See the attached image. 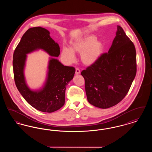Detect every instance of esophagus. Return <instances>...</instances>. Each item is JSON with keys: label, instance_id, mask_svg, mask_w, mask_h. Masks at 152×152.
Masks as SVG:
<instances>
[{"label": "esophagus", "instance_id": "34e87169", "mask_svg": "<svg viewBox=\"0 0 152 152\" xmlns=\"http://www.w3.org/2000/svg\"><path fill=\"white\" fill-rule=\"evenodd\" d=\"M75 73H76V75H78V74L80 73V70L79 68H76V72H75Z\"/></svg>", "mask_w": 152, "mask_h": 152}]
</instances>
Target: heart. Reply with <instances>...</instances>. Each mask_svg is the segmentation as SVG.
<instances>
[{
	"label": "heart",
	"mask_w": 152,
	"mask_h": 152,
	"mask_svg": "<svg viewBox=\"0 0 152 152\" xmlns=\"http://www.w3.org/2000/svg\"><path fill=\"white\" fill-rule=\"evenodd\" d=\"M104 51V44L97 37L89 35L73 42L71 49L63 47L62 56L68 63H72L75 59L74 52L81 54V60L84 64L93 65L101 57Z\"/></svg>",
	"instance_id": "b5f03b06"
}]
</instances>
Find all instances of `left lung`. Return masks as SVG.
<instances>
[{
    "instance_id": "1",
    "label": "left lung",
    "mask_w": 152,
    "mask_h": 152,
    "mask_svg": "<svg viewBox=\"0 0 152 152\" xmlns=\"http://www.w3.org/2000/svg\"><path fill=\"white\" fill-rule=\"evenodd\" d=\"M137 72L134 44L117 26L116 36L108 53L81 74L85 80L88 102L97 108L116 105L128 94Z\"/></svg>"
}]
</instances>
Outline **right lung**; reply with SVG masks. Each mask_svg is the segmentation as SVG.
<instances>
[{
    "instance_id": "obj_1",
    "label": "right lung",
    "mask_w": 152,
    "mask_h": 152,
    "mask_svg": "<svg viewBox=\"0 0 152 152\" xmlns=\"http://www.w3.org/2000/svg\"><path fill=\"white\" fill-rule=\"evenodd\" d=\"M50 34L47 29L40 27L28 29L15 50L12 62L15 83L20 94L32 107L47 113L56 111L64 105L66 86L75 73L74 67L64 66L58 59L51 58L43 87L32 91L27 86L24 75L27 54L42 49L51 56L60 55L59 45Z\"/></svg>"
}]
</instances>
